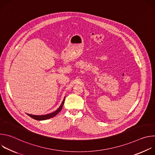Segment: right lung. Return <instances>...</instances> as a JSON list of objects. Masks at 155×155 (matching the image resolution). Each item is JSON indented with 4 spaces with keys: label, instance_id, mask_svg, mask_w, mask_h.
<instances>
[{
    "label": "right lung",
    "instance_id": "1",
    "mask_svg": "<svg viewBox=\"0 0 155 155\" xmlns=\"http://www.w3.org/2000/svg\"><path fill=\"white\" fill-rule=\"evenodd\" d=\"M65 97V96L64 97V99H63V101H62V102L61 105L59 106V107L56 110H55L54 112H52V113L48 114H46V115H31V114H27V115H28V116H29L30 117L32 118L33 119L36 120H39V121L45 120H48V119L51 118L55 117L57 114H58V113L62 110V106H63L64 103Z\"/></svg>",
    "mask_w": 155,
    "mask_h": 155
}]
</instances>
